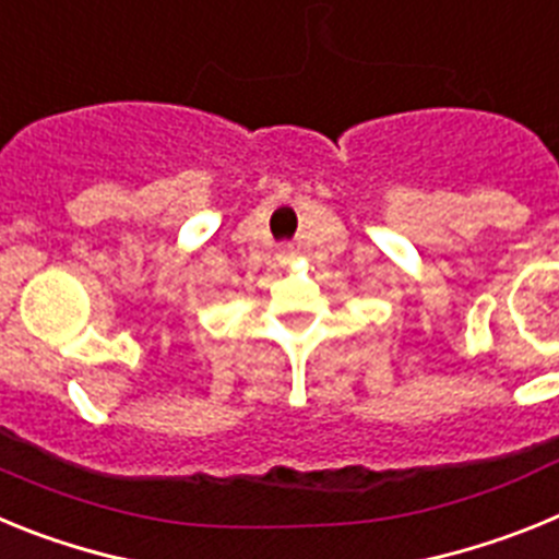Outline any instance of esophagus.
Here are the masks:
<instances>
[{
  "label": "esophagus",
  "instance_id": "esophagus-1",
  "mask_svg": "<svg viewBox=\"0 0 559 559\" xmlns=\"http://www.w3.org/2000/svg\"><path fill=\"white\" fill-rule=\"evenodd\" d=\"M280 263H290V260H294L296 257V251H294V246H283V249H280Z\"/></svg>",
  "mask_w": 559,
  "mask_h": 559
}]
</instances>
